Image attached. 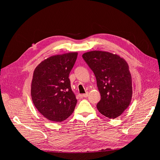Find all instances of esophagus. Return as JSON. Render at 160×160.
I'll use <instances>...</instances> for the list:
<instances>
[{
    "label": "esophagus",
    "mask_w": 160,
    "mask_h": 160,
    "mask_svg": "<svg viewBox=\"0 0 160 160\" xmlns=\"http://www.w3.org/2000/svg\"><path fill=\"white\" fill-rule=\"evenodd\" d=\"M81 96L83 97L86 98V97H88V93H85V94H83V95H82Z\"/></svg>",
    "instance_id": "1"
}]
</instances>
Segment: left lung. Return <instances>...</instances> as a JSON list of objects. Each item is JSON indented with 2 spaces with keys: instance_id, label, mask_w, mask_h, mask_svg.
Returning a JSON list of instances; mask_svg holds the SVG:
<instances>
[{
  "instance_id": "left-lung-1",
  "label": "left lung",
  "mask_w": 160,
  "mask_h": 160,
  "mask_svg": "<svg viewBox=\"0 0 160 160\" xmlns=\"http://www.w3.org/2000/svg\"><path fill=\"white\" fill-rule=\"evenodd\" d=\"M83 60L93 71L101 99L97 108L110 119L120 116L130 104L132 80L124 59L108 52L93 50L83 54Z\"/></svg>"
}]
</instances>
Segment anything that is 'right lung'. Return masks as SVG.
Listing matches in <instances>:
<instances>
[{"label": "right lung", "instance_id": "add662e5", "mask_svg": "<svg viewBox=\"0 0 160 160\" xmlns=\"http://www.w3.org/2000/svg\"><path fill=\"white\" fill-rule=\"evenodd\" d=\"M78 52L50 56L35 69L31 84L32 102L48 120L65 121L73 113L77 100L71 88L69 73Z\"/></svg>", "mask_w": 160, "mask_h": 160}]
</instances>
